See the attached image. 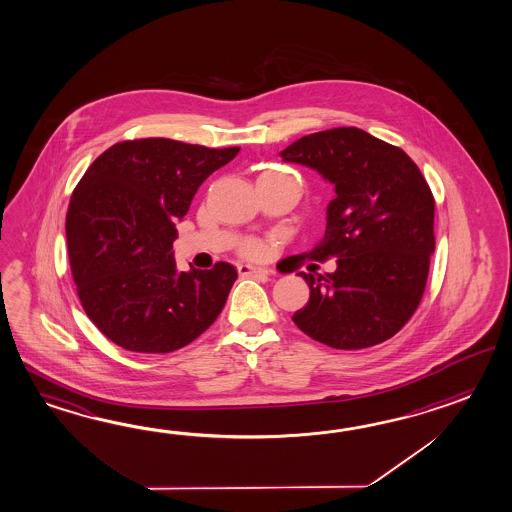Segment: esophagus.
Wrapping results in <instances>:
<instances>
[{"label":"esophagus","instance_id":"obj_1","mask_svg":"<svg viewBox=\"0 0 512 512\" xmlns=\"http://www.w3.org/2000/svg\"><path fill=\"white\" fill-rule=\"evenodd\" d=\"M240 275H270L268 268L261 266H251V264H239Z\"/></svg>","mask_w":512,"mask_h":512}]
</instances>
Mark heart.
Returning <instances> with one entry per match:
<instances>
[{"instance_id":"1","label":"heart","mask_w":512,"mask_h":512,"mask_svg":"<svg viewBox=\"0 0 512 512\" xmlns=\"http://www.w3.org/2000/svg\"><path fill=\"white\" fill-rule=\"evenodd\" d=\"M262 176H284V174H279V172H266V174H262ZM261 250V244H259V242H255V240H250V242H246V244H244V253H248V255H259Z\"/></svg>"}]
</instances>
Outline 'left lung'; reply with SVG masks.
Here are the masks:
<instances>
[{"mask_svg": "<svg viewBox=\"0 0 512 512\" xmlns=\"http://www.w3.org/2000/svg\"><path fill=\"white\" fill-rule=\"evenodd\" d=\"M334 185L323 239L299 259H336L325 275L299 272L308 303L292 316L312 340L365 349L389 340L421 303L435 251L432 191L400 148L360 128H332L279 152Z\"/></svg>", "mask_w": 512, "mask_h": 512, "instance_id": "left-lung-1", "label": "left lung"}]
</instances>
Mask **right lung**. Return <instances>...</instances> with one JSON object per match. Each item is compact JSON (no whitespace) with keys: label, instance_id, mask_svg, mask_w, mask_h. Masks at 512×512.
Returning a JSON list of instances; mask_svg holds the SVG:
<instances>
[{"label":"right lung","instance_id":"1","mask_svg":"<svg viewBox=\"0 0 512 512\" xmlns=\"http://www.w3.org/2000/svg\"><path fill=\"white\" fill-rule=\"evenodd\" d=\"M165 137L104 150L71 194L66 237L80 303L108 340L172 353L213 325L237 270L180 272L172 242L198 187L239 154Z\"/></svg>","mask_w":512,"mask_h":512}]
</instances>
